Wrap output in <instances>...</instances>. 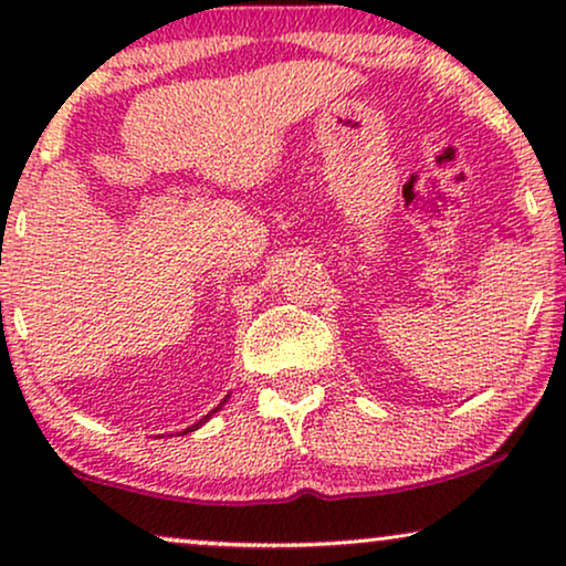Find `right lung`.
<instances>
[{"label": "right lung", "instance_id": "right-lung-1", "mask_svg": "<svg viewBox=\"0 0 566 566\" xmlns=\"http://www.w3.org/2000/svg\"><path fill=\"white\" fill-rule=\"evenodd\" d=\"M223 401H227V399H223ZM223 401H221V405H223ZM221 405H219V407H221ZM219 407H216V409H219ZM216 409H213V412H216ZM213 412H211V415H213ZM211 415H206V417H203V420H200L198 424H203V422H206V420H208V417H211ZM198 424H192V428H188V430H185V432H192V430H198Z\"/></svg>", "mask_w": 566, "mask_h": 566}]
</instances>
